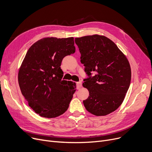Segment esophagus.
I'll return each mask as SVG.
<instances>
[{"mask_svg": "<svg viewBox=\"0 0 152 152\" xmlns=\"http://www.w3.org/2000/svg\"><path fill=\"white\" fill-rule=\"evenodd\" d=\"M81 87H82V81H79V82H77V89H81Z\"/></svg>", "mask_w": 152, "mask_h": 152, "instance_id": "esophagus-1", "label": "esophagus"}]
</instances>
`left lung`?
<instances>
[{"mask_svg":"<svg viewBox=\"0 0 152 152\" xmlns=\"http://www.w3.org/2000/svg\"><path fill=\"white\" fill-rule=\"evenodd\" d=\"M81 53V62L89 76L83 86L89 92L83 101L91 114L105 116L120 106L128 90L131 69L126 55L108 37L98 34L75 38Z\"/></svg>","mask_w":152,"mask_h":152,"instance_id":"left-lung-1","label":"left lung"}]
</instances>
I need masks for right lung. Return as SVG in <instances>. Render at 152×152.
Listing matches in <instances>:
<instances>
[{
  "label": "right lung",
  "mask_w": 152,
  "mask_h": 152,
  "mask_svg": "<svg viewBox=\"0 0 152 152\" xmlns=\"http://www.w3.org/2000/svg\"><path fill=\"white\" fill-rule=\"evenodd\" d=\"M74 38L44 37L32 45L20 67L18 80L29 106L42 117L53 118L68 110L76 84L61 80L63 58L75 52Z\"/></svg>",
  "instance_id": "1"
}]
</instances>
